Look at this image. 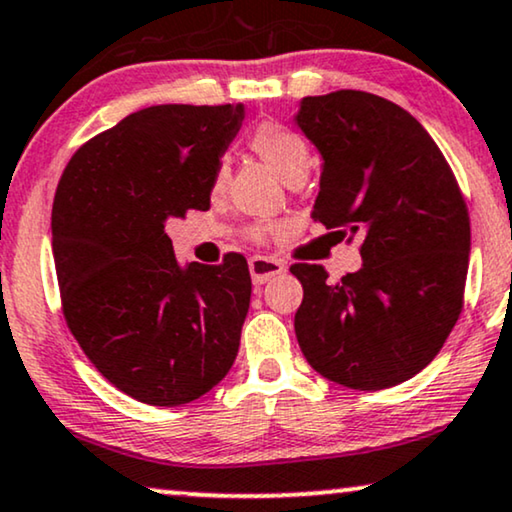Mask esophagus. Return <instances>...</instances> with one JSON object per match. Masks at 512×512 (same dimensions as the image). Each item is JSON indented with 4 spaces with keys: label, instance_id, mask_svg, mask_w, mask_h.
I'll return each instance as SVG.
<instances>
[{
    "label": "esophagus",
    "instance_id": "34e87169",
    "mask_svg": "<svg viewBox=\"0 0 512 512\" xmlns=\"http://www.w3.org/2000/svg\"><path fill=\"white\" fill-rule=\"evenodd\" d=\"M248 269H250V276H253V283L255 285H264L269 283L273 276H278V273L285 271V264L278 262V259H271V257H253L248 262Z\"/></svg>",
    "mask_w": 512,
    "mask_h": 512
}]
</instances>
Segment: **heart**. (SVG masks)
Returning <instances> with one entry per match:
<instances>
[{"label":"heart","instance_id":"heart-1","mask_svg":"<svg viewBox=\"0 0 512 512\" xmlns=\"http://www.w3.org/2000/svg\"><path fill=\"white\" fill-rule=\"evenodd\" d=\"M248 143L259 160H264L276 171L280 181L292 183L297 178H306L308 169H311V150H308V143L297 132L278 125V122H262V125H257L253 134H250ZM225 181L227 167L220 164L213 178L215 190H220Z\"/></svg>","mask_w":512,"mask_h":512}]
</instances>
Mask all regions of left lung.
Here are the masks:
<instances>
[{
	"instance_id": "left-lung-1",
	"label": "left lung",
	"mask_w": 512,
	"mask_h": 512,
	"mask_svg": "<svg viewBox=\"0 0 512 512\" xmlns=\"http://www.w3.org/2000/svg\"><path fill=\"white\" fill-rule=\"evenodd\" d=\"M294 122L322 157L313 218L362 234V269L331 283L294 264L299 348L322 376L385 390L420 373L462 313L471 253L464 197L434 139L401 106L359 90L304 97Z\"/></svg>"
}]
</instances>
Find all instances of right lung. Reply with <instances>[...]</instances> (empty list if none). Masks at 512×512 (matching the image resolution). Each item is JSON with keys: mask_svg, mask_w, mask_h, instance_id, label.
<instances>
[{"mask_svg": "<svg viewBox=\"0 0 512 512\" xmlns=\"http://www.w3.org/2000/svg\"><path fill=\"white\" fill-rule=\"evenodd\" d=\"M243 104L141 109L71 157L53 201V257L71 334L111 385L181 406L232 369L250 306L243 255L178 264L167 222L208 211Z\"/></svg>", "mask_w": 512, "mask_h": 512, "instance_id": "right-lung-1", "label": "right lung"}]
</instances>
